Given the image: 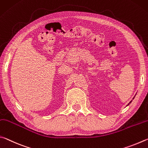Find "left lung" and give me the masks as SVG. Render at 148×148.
<instances>
[{
	"mask_svg": "<svg viewBox=\"0 0 148 148\" xmlns=\"http://www.w3.org/2000/svg\"><path fill=\"white\" fill-rule=\"evenodd\" d=\"M135 95H134V97H135ZM134 97H133V99H134ZM131 102H132V101H130V102H129V103H128V105H127V106H128V105H129V104H130V103H131Z\"/></svg>",
	"mask_w": 148,
	"mask_h": 148,
	"instance_id": "8db88e82",
	"label": "left lung"
}]
</instances>
